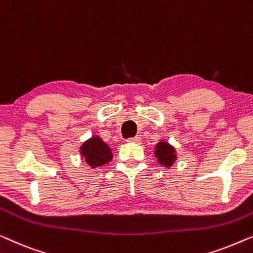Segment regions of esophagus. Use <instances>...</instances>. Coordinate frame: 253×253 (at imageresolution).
Instances as JSON below:
<instances>
[{"label":"esophagus","instance_id":"1","mask_svg":"<svg viewBox=\"0 0 253 253\" xmlns=\"http://www.w3.org/2000/svg\"><path fill=\"white\" fill-rule=\"evenodd\" d=\"M129 142H134V143H140L141 142V137L140 136H135V137H131L128 140Z\"/></svg>","mask_w":253,"mask_h":253}]
</instances>
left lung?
<instances>
[{"label": "left lung", "mask_w": 253, "mask_h": 253, "mask_svg": "<svg viewBox=\"0 0 253 253\" xmlns=\"http://www.w3.org/2000/svg\"><path fill=\"white\" fill-rule=\"evenodd\" d=\"M155 157L157 158V163L169 169L173 165L177 159V154L175 148L166 141H159L155 145Z\"/></svg>", "instance_id": "1"}]
</instances>
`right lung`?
<instances>
[{
  "instance_id": "add662e5",
  "label": "right lung",
  "mask_w": 253,
  "mask_h": 253,
  "mask_svg": "<svg viewBox=\"0 0 253 253\" xmlns=\"http://www.w3.org/2000/svg\"><path fill=\"white\" fill-rule=\"evenodd\" d=\"M81 158L90 169H97L108 165L112 161L113 154L111 148L98 135H92L84 141L79 149Z\"/></svg>"
}]
</instances>
